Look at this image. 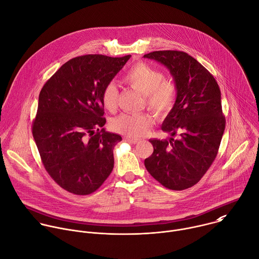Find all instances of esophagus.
I'll return each instance as SVG.
<instances>
[{
    "instance_id": "esophagus-1",
    "label": "esophagus",
    "mask_w": 259,
    "mask_h": 259,
    "mask_svg": "<svg viewBox=\"0 0 259 259\" xmlns=\"http://www.w3.org/2000/svg\"><path fill=\"white\" fill-rule=\"evenodd\" d=\"M124 139H125V141H127V142H129V143H133V144H135V143H137V142L139 141L138 138L130 137V136H127V137H125Z\"/></svg>"
}]
</instances>
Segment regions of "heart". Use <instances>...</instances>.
<instances>
[{
    "label": "heart",
    "mask_w": 259,
    "mask_h": 259,
    "mask_svg": "<svg viewBox=\"0 0 259 259\" xmlns=\"http://www.w3.org/2000/svg\"><path fill=\"white\" fill-rule=\"evenodd\" d=\"M131 88L144 96L146 107L156 115H164L173 108L176 101L175 84L162 79V74L155 68L145 64H135L124 76ZM102 102L108 111H115L118 102V89L115 83L106 85ZM151 118L146 114H121L111 122L114 131L130 136H142L151 125Z\"/></svg>",
    "instance_id": "1"
}]
</instances>
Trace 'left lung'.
Here are the masks:
<instances>
[{
    "instance_id": "8db88e82",
    "label": "left lung",
    "mask_w": 259,
    "mask_h": 259,
    "mask_svg": "<svg viewBox=\"0 0 259 259\" xmlns=\"http://www.w3.org/2000/svg\"><path fill=\"white\" fill-rule=\"evenodd\" d=\"M143 57L166 67L177 91L161 125L171 137L149 140L153 152L144 164L165 188L184 190L199 182L218 154L226 127L221 91L213 76L187 53L156 51Z\"/></svg>"
}]
</instances>
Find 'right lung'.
I'll use <instances>...</instances> for the list:
<instances>
[{"label":"right lung","instance_id":"right-lung-1","mask_svg":"<svg viewBox=\"0 0 259 259\" xmlns=\"http://www.w3.org/2000/svg\"><path fill=\"white\" fill-rule=\"evenodd\" d=\"M130 55H85L66 62L40 91L32 134L45 168L76 195L98 190L112 173L119 134L103 126L102 95Z\"/></svg>","mask_w":259,"mask_h":259}]
</instances>
